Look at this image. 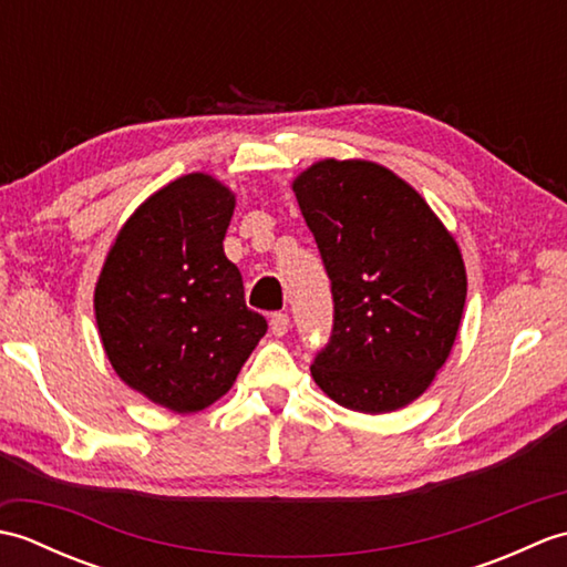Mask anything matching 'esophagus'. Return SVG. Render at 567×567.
<instances>
[{
	"mask_svg": "<svg viewBox=\"0 0 567 567\" xmlns=\"http://www.w3.org/2000/svg\"><path fill=\"white\" fill-rule=\"evenodd\" d=\"M287 329H290V317L282 315V311H275V315L270 317V331L275 336H285Z\"/></svg>",
	"mask_w": 567,
	"mask_h": 567,
	"instance_id": "obj_1",
	"label": "esophagus"
}]
</instances>
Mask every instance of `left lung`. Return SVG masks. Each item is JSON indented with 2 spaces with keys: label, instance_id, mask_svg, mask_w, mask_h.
Returning a JSON list of instances; mask_svg holds the SVG:
<instances>
[{
  "label": "left lung",
  "instance_id": "1",
  "mask_svg": "<svg viewBox=\"0 0 567 567\" xmlns=\"http://www.w3.org/2000/svg\"><path fill=\"white\" fill-rule=\"evenodd\" d=\"M295 195L331 280L333 327L311 378L363 414L400 409L445 363L463 317L461 250L404 179L365 161H321Z\"/></svg>",
  "mask_w": 567,
  "mask_h": 567
}]
</instances>
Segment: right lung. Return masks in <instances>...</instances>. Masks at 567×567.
Masks as SVG:
<instances>
[{"instance_id":"add662e5","label":"right lung","mask_w":567,"mask_h":567,"mask_svg":"<svg viewBox=\"0 0 567 567\" xmlns=\"http://www.w3.org/2000/svg\"><path fill=\"white\" fill-rule=\"evenodd\" d=\"M234 195L209 175L155 192L116 236L94 290L104 351L128 388L177 414L231 390L268 331L224 256Z\"/></svg>"}]
</instances>
